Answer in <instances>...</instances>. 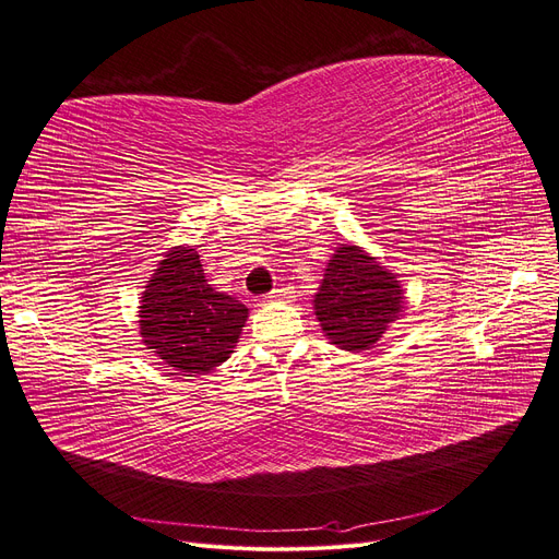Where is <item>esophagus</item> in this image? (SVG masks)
<instances>
[{"label":"esophagus","mask_w":559,"mask_h":559,"mask_svg":"<svg viewBox=\"0 0 559 559\" xmlns=\"http://www.w3.org/2000/svg\"><path fill=\"white\" fill-rule=\"evenodd\" d=\"M290 297H293V293L287 290V287H276V290L269 293L264 299L266 301H281V299H290Z\"/></svg>","instance_id":"obj_1"}]
</instances>
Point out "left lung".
Instances as JSON below:
<instances>
[{"mask_svg": "<svg viewBox=\"0 0 559 559\" xmlns=\"http://www.w3.org/2000/svg\"><path fill=\"white\" fill-rule=\"evenodd\" d=\"M401 311L399 281L361 248L341 246L316 295V316L329 341L343 349H368Z\"/></svg>", "mask_w": 559, "mask_h": 559, "instance_id": "8db88e82", "label": "left lung"}]
</instances>
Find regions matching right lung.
<instances>
[{
  "label": "right lung",
  "mask_w": 559,
  "mask_h": 559,
  "mask_svg": "<svg viewBox=\"0 0 559 559\" xmlns=\"http://www.w3.org/2000/svg\"><path fill=\"white\" fill-rule=\"evenodd\" d=\"M195 248L160 260L140 306V336L181 373H206L230 357L248 318L235 297L206 283Z\"/></svg>",
  "instance_id": "1"
}]
</instances>
